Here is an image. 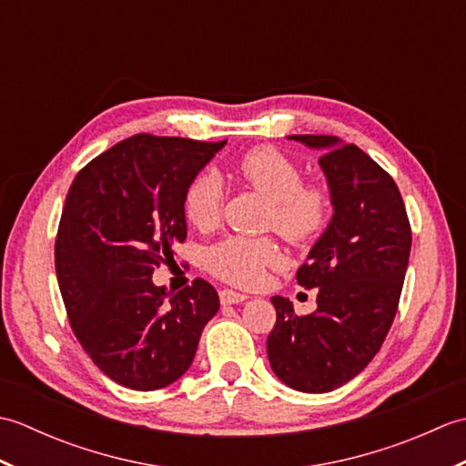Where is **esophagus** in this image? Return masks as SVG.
<instances>
[{"label":"esophagus","mask_w":466,"mask_h":466,"mask_svg":"<svg viewBox=\"0 0 466 466\" xmlns=\"http://www.w3.org/2000/svg\"><path fill=\"white\" fill-rule=\"evenodd\" d=\"M248 296L242 294V292H234L230 289H222L220 290V302L226 306V304H240L244 302Z\"/></svg>","instance_id":"esophagus-1"}]
</instances>
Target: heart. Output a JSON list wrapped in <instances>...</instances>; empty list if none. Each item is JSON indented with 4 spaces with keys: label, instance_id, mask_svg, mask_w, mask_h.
Returning <instances> with one entry per match:
<instances>
[{
    "label": "heart",
    "instance_id": "1",
    "mask_svg": "<svg viewBox=\"0 0 466 466\" xmlns=\"http://www.w3.org/2000/svg\"><path fill=\"white\" fill-rule=\"evenodd\" d=\"M238 180L268 198L266 228H274L286 240L302 244L312 240L329 222L332 198L320 182H304L292 157L270 146L252 147L234 166ZM222 186L212 174L194 177L184 194L186 220L198 230H210L220 220ZM284 262L272 238L228 236L206 252V268L228 284L254 289L270 268Z\"/></svg>",
    "mask_w": 466,
    "mask_h": 466
}]
</instances>
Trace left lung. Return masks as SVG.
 Segmentation results:
<instances>
[{"label": "left lung", "instance_id": "1", "mask_svg": "<svg viewBox=\"0 0 466 466\" xmlns=\"http://www.w3.org/2000/svg\"><path fill=\"white\" fill-rule=\"evenodd\" d=\"M319 147L334 216L296 280L316 289V309L299 316L272 296L276 324L266 340L274 374L300 392H330L366 369L389 334L407 274L412 232L399 186L359 146L296 134Z\"/></svg>", "mask_w": 466, "mask_h": 466}]
</instances>
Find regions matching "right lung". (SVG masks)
I'll return each mask as SVG.
<instances>
[{
  "mask_svg": "<svg viewBox=\"0 0 466 466\" xmlns=\"http://www.w3.org/2000/svg\"><path fill=\"white\" fill-rule=\"evenodd\" d=\"M224 144L136 134L69 186L56 238L59 292L77 342L126 389L156 390L180 379L220 309L206 280L167 292L152 274L186 240V187Z\"/></svg>",
  "mask_w": 466,
  "mask_h": 466,
  "instance_id": "obj_1",
  "label": "right lung"
}]
</instances>
